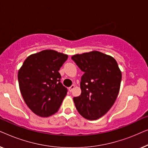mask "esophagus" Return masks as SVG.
<instances>
[{
	"label": "esophagus",
	"mask_w": 148,
	"mask_h": 148,
	"mask_svg": "<svg viewBox=\"0 0 148 148\" xmlns=\"http://www.w3.org/2000/svg\"><path fill=\"white\" fill-rule=\"evenodd\" d=\"M75 85H72L69 88V90L70 92H72L73 90V89L75 88Z\"/></svg>",
	"instance_id": "esophagus-1"
}]
</instances>
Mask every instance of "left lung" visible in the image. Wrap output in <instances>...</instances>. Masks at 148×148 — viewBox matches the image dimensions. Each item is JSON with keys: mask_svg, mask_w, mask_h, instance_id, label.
Instances as JSON below:
<instances>
[{"mask_svg": "<svg viewBox=\"0 0 148 148\" xmlns=\"http://www.w3.org/2000/svg\"><path fill=\"white\" fill-rule=\"evenodd\" d=\"M71 58L82 71V94L73 98L78 112L88 120H96L113 106L120 90L122 73L112 56L94 50Z\"/></svg>", "mask_w": 148, "mask_h": 148, "instance_id": "left-lung-1", "label": "left lung"}]
</instances>
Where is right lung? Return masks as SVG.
Segmentation results:
<instances>
[{
    "mask_svg": "<svg viewBox=\"0 0 148 148\" xmlns=\"http://www.w3.org/2000/svg\"><path fill=\"white\" fill-rule=\"evenodd\" d=\"M67 58V54L44 50L29 55L19 69L20 92L28 108L38 116L55 114L66 96L58 71Z\"/></svg>",
    "mask_w": 148,
    "mask_h": 148,
    "instance_id": "obj_1",
    "label": "right lung"
}]
</instances>
